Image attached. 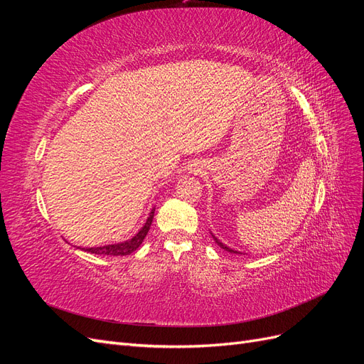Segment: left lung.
<instances>
[{"label":"left lung","instance_id":"left-lung-1","mask_svg":"<svg viewBox=\"0 0 364 364\" xmlns=\"http://www.w3.org/2000/svg\"><path fill=\"white\" fill-rule=\"evenodd\" d=\"M214 237V235H213ZM214 240H215V243L220 246V247H222V249H225V250H228V252H232V253H240V252H235V250H232V249H229L228 246H225L223 243H222V241H218L215 237H214Z\"/></svg>","mask_w":364,"mask_h":364}]
</instances>
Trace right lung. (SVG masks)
<instances>
[{"mask_svg":"<svg viewBox=\"0 0 364 364\" xmlns=\"http://www.w3.org/2000/svg\"><path fill=\"white\" fill-rule=\"evenodd\" d=\"M153 215H155V209H151V213L147 218L146 225L141 228V230L134 238H130V240L124 241V243H118V245H109V246H103V247H90V249H86V252L95 253V255H114V257L130 255V253L135 252L141 246L142 241H144V238L149 232V229L151 226Z\"/></svg>","mask_w":364,"mask_h":364,"instance_id":"1","label":"right lung"}]
</instances>
